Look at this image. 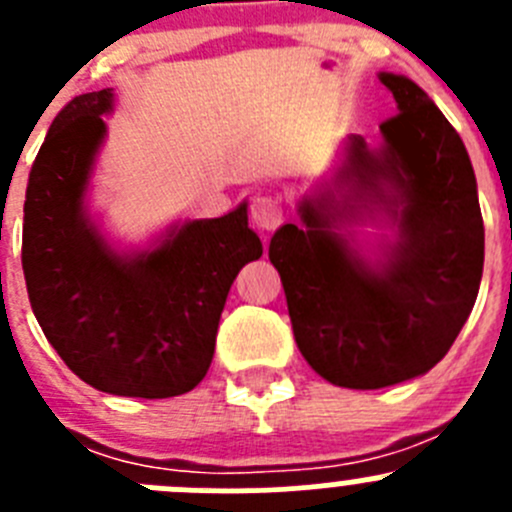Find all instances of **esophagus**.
Returning <instances> with one entry per match:
<instances>
[{"label": "esophagus", "mask_w": 512, "mask_h": 512, "mask_svg": "<svg viewBox=\"0 0 512 512\" xmlns=\"http://www.w3.org/2000/svg\"><path fill=\"white\" fill-rule=\"evenodd\" d=\"M284 210L282 202L277 197H271V194H259V197H253L251 202V223L256 225L259 230L269 233V230L277 228L282 223Z\"/></svg>", "instance_id": "esophagus-1"}]
</instances>
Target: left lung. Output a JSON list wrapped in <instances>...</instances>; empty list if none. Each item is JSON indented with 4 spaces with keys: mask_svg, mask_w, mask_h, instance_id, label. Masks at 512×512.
Returning <instances> with one entry per match:
<instances>
[{
    "mask_svg": "<svg viewBox=\"0 0 512 512\" xmlns=\"http://www.w3.org/2000/svg\"><path fill=\"white\" fill-rule=\"evenodd\" d=\"M397 115L384 143H346L333 184L300 202V225L269 243L297 348L323 379L379 390L425 374L467 323L485 264L477 179L459 133L408 76L379 74ZM387 216L396 228L379 262L340 233L343 222Z\"/></svg>",
    "mask_w": 512,
    "mask_h": 512,
    "instance_id": "left-lung-1",
    "label": "left lung"
}]
</instances>
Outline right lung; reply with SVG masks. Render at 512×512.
Wrapping results in <instances>:
<instances>
[{
	"mask_svg": "<svg viewBox=\"0 0 512 512\" xmlns=\"http://www.w3.org/2000/svg\"><path fill=\"white\" fill-rule=\"evenodd\" d=\"M110 110L112 89L79 94L40 146L22 225L27 297L45 338L94 390L176 397L210 369L230 284L264 248L241 205L117 253L84 205Z\"/></svg>",
	"mask_w": 512,
	"mask_h": 512,
	"instance_id": "right-lung-1",
	"label": "right lung"
}]
</instances>
